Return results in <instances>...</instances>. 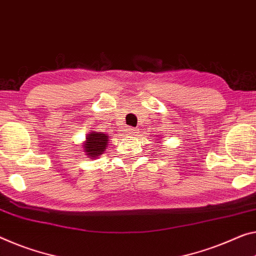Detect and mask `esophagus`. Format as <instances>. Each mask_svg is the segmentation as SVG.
<instances>
[{
  "instance_id": "34e87169",
  "label": "esophagus",
  "mask_w": 256,
  "mask_h": 256,
  "mask_svg": "<svg viewBox=\"0 0 256 256\" xmlns=\"http://www.w3.org/2000/svg\"><path fill=\"white\" fill-rule=\"evenodd\" d=\"M137 134V129H135V128H127V135H132V136H135Z\"/></svg>"
}]
</instances>
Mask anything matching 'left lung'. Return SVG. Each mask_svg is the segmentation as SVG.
Here are the masks:
<instances>
[{"label": "left lung", "instance_id": "1", "mask_svg": "<svg viewBox=\"0 0 256 256\" xmlns=\"http://www.w3.org/2000/svg\"><path fill=\"white\" fill-rule=\"evenodd\" d=\"M159 143H160V142H159Z\"/></svg>", "mask_w": 256, "mask_h": 256}]
</instances>
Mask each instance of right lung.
Listing matches in <instances>:
<instances>
[{
    "label": "right lung",
    "instance_id": "add662e5",
    "mask_svg": "<svg viewBox=\"0 0 256 256\" xmlns=\"http://www.w3.org/2000/svg\"><path fill=\"white\" fill-rule=\"evenodd\" d=\"M108 140L110 137L106 134L92 130L87 134L86 140L80 146L88 158L96 159L97 156H100L105 152V148L108 144Z\"/></svg>",
    "mask_w": 256,
    "mask_h": 256
}]
</instances>
